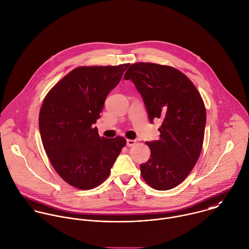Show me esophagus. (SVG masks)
Returning <instances> with one entry per match:
<instances>
[{"mask_svg": "<svg viewBox=\"0 0 249 249\" xmlns=\"http://www.w3.org/2000/svg\"><path fill=\"white\" fill-rule=\"evenodd\" d=\"M136 141L135 140H127V146H129V147H131V146H133V145H135L136 144Z\"/></svg>", "mask_w": 249, "mask_h": 249, "instance_id": "esophagus-1", "label": "esophagus"}]
</instances>
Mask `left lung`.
I'll return each instance as SVG.
<instances>
[{"label": "left lung", "mask_w": 249, "mask_h": 249, "mask_svg": "<svg viewBox=\"0 0 249 249\" xmlns=\"http://www.w3.org/2000/svg\"><path fill=\"white\" fill-rule=\"evenodd\" d=\"M142 97L149 120L160 119V139L146 142L151 154L141 165L143 180L156 190L180 184L196 165L203 147L207 112L193 82L171 66L135 63L125 72Z\"/></svg>", "instance_id": "8db88e82"}]
</instances>
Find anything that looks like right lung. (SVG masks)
<instances>
[{
	"instance_id": "add662e5",
	"label": "right lung",
	"mask_w": 249,
	"mask_h": 249,
	"mask_svg": "<svg viewBox=\"0 0 249 249\" xmlns=\"http://www.w3.org/2000/svg\"><path fill=\"white\" fill-rule=\"evenodd\" d=\"M129 65L75 68L42 102L38 126L43 148L56 173L75 188L102 184L126 145L123 137L101 138L93 124Z\"/></svg>"
}]
</instances>
